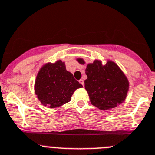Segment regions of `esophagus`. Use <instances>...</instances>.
I'll return each mask as SVG.
<instances>
[{
  "instance_id": "1",
  "label": "esophagus",
  "mask_w": 155,
  "mask_h": 155,
  "mask_svg": "<svg viewBox=\"0 0 155 155\" xmlns=\"http://www.w3.org/2000/svg\"><path fill=\"white\" fill-rule=\"evenodd\" d=\"M79 83H80L81 84H82V86L84 87V81L83 79H81V80H79Z\"/></svg>"
}]
</instances>
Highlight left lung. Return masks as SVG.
Wrapping results in <instances>:
<instances>
[{
  "label": "left lung",
  "instance_id": "left-lung-1",
  "mask_svg": "<svg viewBox=\"0 0 155 155\" xmlns=\"http://www.w3.org/2000/svg\"><path fill=\"white\" fill-rule=\"evenodd\" d=\"M81 64L82 59H78ZM87 78L84 87L95 107L103 110L116 107L124 101L128 90V81L115 63L108 61L102 65L98 61L87 64L85 70Z\"/></svg>",
  "mask_w": 155,
  "mask_h": 155
}]
</instances>
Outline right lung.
<instances>
[{
    "instance_id": "1",
    "label": "right lung",
    "mask_w": 155,
    "mask_h": 155,
    "mask_svg": "<svg viewBox=\"0 0 155 155\" xmlns=\"http://www.w3.org/2000/svg\"><path fill=\"white\" fill-rule=\"evenodd\" d=\"M82 87L73 74L66 71L61 61L45 65L35 81V93L38 99L44 105L51 108L70 101L74 91Z\"/></svg>"
}]
</instances>
